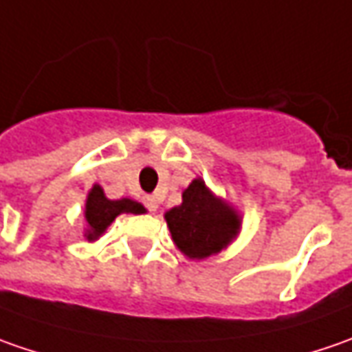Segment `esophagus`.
Instances as JSON below:
<instances>
[{"mask_svg":"<svg viewBox=\"0 0 352 352\" xmlns=\"http://www.w3.org/2000/svg\"><path fill=\"white\" fill-rule=\"evenodd\" d=\"M144 206H146V210L148 211H156L158 210V204H156L155 197H144Z\"/></svg>","mask_w":352,"mask_h":352,"instance_id":"34e87169","label":"esophagus"}]
</instances>
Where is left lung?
Listing matches in <instances>:
<instances>
[{
  "label": "left lung",
  "mask_w": 352,
  "mask_h": 352,
  "mask_svg": "<svg viewBox=\"0 0 352 352\" xmlns=\"http://www.w3.org/2000/svg\"><path fill=\"white\" fill-rule=\"evenodd\" d=\"M172 241L188 258H208L223 250L241 229V217L211 194L201 178L182 192V204L164 213Z\"/></svg>",
  "instance_id": "obj_1"
}]
</instances>
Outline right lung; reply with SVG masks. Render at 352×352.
<instances>
[{"instance_id":"obj_1","label":"right lung","mask_w":352,"mask_h":352,"mask_svg":"<svg viewBox=\"0 0 352 352\" xmlns=\"http://www.w3.org/2000/svg\"><path fill=\"white\" fill-rule=\"evenodd\" d=\"M139 201H133L129 197L123 199H107L103 194L102 186L94 184V188L89 190L88 199H86V210H84V217H86V233L84 236L88 241H96L105 233V229L116 221L117 215L121 213H144Z\"/></svg>"}]
</instances>
